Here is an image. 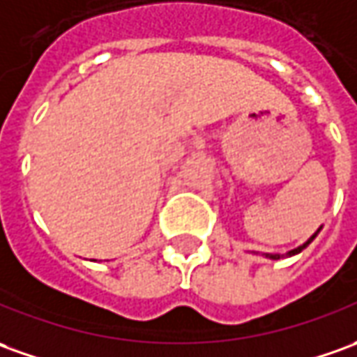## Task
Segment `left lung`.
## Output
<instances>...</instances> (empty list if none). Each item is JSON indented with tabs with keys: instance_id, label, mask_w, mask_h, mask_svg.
<instances>
[{
	"instance_id": "obj_1",
	"label": "left lung",
	"mask_w": 357,
	"mask_h": 357,
	"mask_svg": "<svg viewBox=\"0 0 357 357\" xmlns=\"http://www.w3.org/2000/svg\"><path fill=\"white\" fill-rule=\"evenodd\" d=\"M319 231H321V227H319ZM319 231H317V233H319ZM317 233H314L313 237H311V239L307 241V243H303V245H301V247H297V249H294V250H289V252H287L286 257H294V255H297V252H301V250L305 249L307 245H309V243H311V241L314 239V237H317ZM268 258H272V260H278V258H280V255H266Z\"/></svg>"
}]
</instances>
